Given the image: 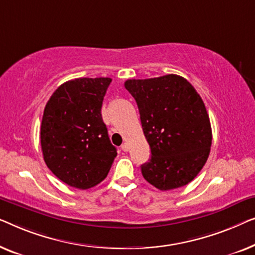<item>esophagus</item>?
Wrapping results in <instances>:
<instances>
[{
	"label": "esophagus",
	"mask_w": 255,
	"mask_h": 255,
	"mask_svg": "<svg viewBox=\"0 0 255 255\" xmlns=\"http://www.w3.org/2000/svg\"><path fill=\"white\" fill-rule=\"evenodd\" d=\"M121 149H123L124 150V151H128V150H129V144H128V143H124V144L123 145H121Z\"/></svg>",
	"instance_id": "obj_1"
}]
</instances>
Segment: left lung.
Instances as JSON below:
<instances>
[{
    "instance_id": "left-lung-1",
    "label": "left lung",
    "mask_w": 255,
    "mask_h": 255,
    "mask_svg": "<svg viewBox=\"0 0 255 255\" xmlns=\"http://www.w3.org/2000/svg\"><path fill=\"white\" fill-rule=\"evenodd\" d=\"M125 88L137 104L142 129L151 149L142 175L160 191L191 182L210 152L211 126L202 98L184 77L165 75L128 80Z\"/></svg>"
}]
</instances>
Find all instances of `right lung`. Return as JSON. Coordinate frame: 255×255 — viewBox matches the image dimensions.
<instances>
[{"instance_id": "obj_1", "label": "right lung", "mask_w": 255, "mask_h": 255, "mask_svg": "<svg viewBox=\"0 0 255 255\" xmlns=\"http://www.w3.org/2000/svg\"><path fill=\"white\" fill-rule=\"evenodd\" d=\"M111 82L109 77L68 81L45 106L40 129L44 160L53 174L71 187L98 185L117 157L102 118Z\"/></svg>"}]
</instances>
